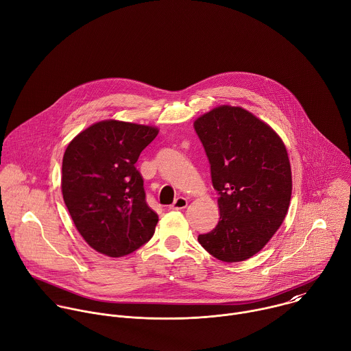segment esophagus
<instances>
[{"instance_id":"34e87169","label":"esophagus","mask_w":351,"mask_h":351,"mask_svg":"<svg viewBox=\"0 0 351 351\" xmlns=\"http://www.w3.org/2000/svg\"><path fill=\"white\" fill-rule=\"evenodd\" d=\"M187 204H189L187 198H184V197H178V198L173 201V204L169 206V209H172V210L184 209V208L187 206Z\"/></svg>"}]
</instances>
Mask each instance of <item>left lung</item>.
Returning <instances> with one entry per match:
<instances>
[{"label":"left lung","mask_w":351,"mask_h":351,"mask_svg":"<svg viewBox=\"0 0 351 351\" xmlns=\"http://www.w3.org/2000/svg\"><path fill=\"white\" fill-rule=\"evenodd\" d=\"M210 164L220 220L198 241L232 263L256 255L289 208L292 173L281 138L243 107L219 106L194 121Z\"/></svg>","instance_id":"left-lung-1"}]
</instances>
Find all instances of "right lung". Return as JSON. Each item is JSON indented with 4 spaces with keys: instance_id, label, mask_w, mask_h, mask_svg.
Instances as JSON below:
<instances>
[{
    "instance_id": "add662e5",
    "label": "right lung",
    "mask_w": 351,
    "mask_h": 351,
    "mask_svg": "<svg viewBox=\"0 0 351 351\" xmlns=\"http://www.w3.org/2000/svg\"><path fill=\"white\" fill-rule=\"evenodd\" d=\"M157 135L154 127L106 120L80 132L64 152V204L82 239L103 255H130L154 234L158 215L146 202L135 164Z\"/></svg>"
}]
</instances>
